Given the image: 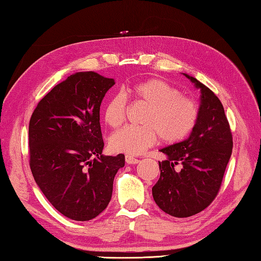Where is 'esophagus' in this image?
<instances>
[{"label":"esophagus","instance_id":"esophagus-1","mask_svg":"<svg viewBox=\"0 0 261 261\" xmlns=\"http://www.w3.org/2000/svg\"><path fill=\"white\" fill-rule=\"evenodd\" d=\"M125 162L127 164H130V165H135V164L139 163V159L134 157V156H130V154H126V156H125Z\"/></svg>","mask_w":261,"mask_h":261}]
</instances>
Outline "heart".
Masks as SVG:
<instances>
[{"label": "heart", "instance_id": "heart-1", "mask_svg": "<svg viewBox=\"0 0 261 261\" xmlns=\"http://www.w3.org/2000/svg\"><path fill=\"white\" fill-rule=\"evenodd\" d=\"M137 101L148 110L143 114L140 126H124L111 137L110 147L113 151L140 154L157 142L158 137L166 145H175L190 136L199 119V107L194 99L180 95L169 83L150 79L127 87ZM127 103L124 93L111 96L104 107L105 123L116 127L125 120Z\"/></svg>", "mask_w": 261, "mask_h": 261}]
</instances>
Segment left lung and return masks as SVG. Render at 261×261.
<instances>
[{"instance_id": "1", "label": "left lung", "mask_w": 261, "mask_h": 261, "mask_svg": "<svg viewBox=\"0 0 261 261\" xmlns=\"http://www.w3.org/2000/svg\"><path fill=\"white\" fill-rule=\"evenodd\" d=\"M184 75L201 91L199 119L186 140L160 149L167 159L159 162L160 177L152 187L154 202L175 218L195 215L213 202L233 147L222 103L208 87Z\"/></svg>"}]
</instances>
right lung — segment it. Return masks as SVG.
Instances as JSON below:
<instances>
[{
    "label": "right lung",
    "mask_w": 261,
    "mask_h": 261,
    "mask_svg": "<svg viewBox=\"0 0 261 261\" xmlns=\"http://www.w3.org/2000/svg\"><path fill=\"white\" fill-rule=\"evenodd\" d=\"M115 84L94 71L59 83L38 103L29 123L30 168L53 206L75 221L102 213L124 154L103 156L99 107Z\"/></svg>",
    "instance_id": "right-lung-1"
}]
</instances>
